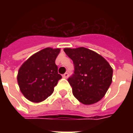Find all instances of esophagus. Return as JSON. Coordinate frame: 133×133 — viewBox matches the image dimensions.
<instances>
[{"label": "esophagus", "mask_w": 133, "mask_h": 133, "mask_svg": "<svg viewBox=\"0 0 133 133\" xmlns=\"http://www.w3.org/2000/svg\"><path fill=\"white\" fill-rule=\"evenodd\" d=\"M68 77V72H65V74L63 75V78H67Z\"/></svg>", "instance_id": "esophagus-1"}]
</instances>
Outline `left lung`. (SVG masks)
<instances>
[{
	"label": "left lung",
	"mask_w": 133,
	"mask_h": 133,
	"mask_svg": "<svg viewBox=\"0 0 133 133\" xmlns=\"http://www.w3.org/2000/svg\"><path fill=\"white\" fill-rule=\"evenodd\" d=\"M64 52L74 64V73L68 81L75 98L91 105L105 96L112 83V69L105 58L83 47L65 48Z\"/></svg>",
	"instance_id": "left-lung-1"
}]
</instances>
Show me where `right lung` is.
Listing matches in <instances>:
<instances>
[{"instance_id": "add662e5", "label": "right lung", "mask_w": 133, "mask_h": 133, "mask_svg": "<svg viewBox=\"0 0 133 133\" xmlns=\"http://www.w3.org/2000/svg\"><path fill=\"white\" fill-rule=\"evenodd\" d=\"M61 50L46 48L36 52L20 68L18 83L28 100L40 103L51 95L54 87L62 78L58 72L55 59Z\"/></svg>"}]
</instances>
